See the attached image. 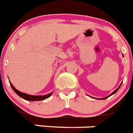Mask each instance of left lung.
Here are the masks:
<instances>
[{
    "instance_id": "left-lung-1",
    "label": "left lung",
    "mask_w": 133,
    "mask_h": 133,
    "mask_svg": "<svg viewBox=\"0 0 133 133\" xmlns=\"http://www.w3.org/2000/svg\"><path fill=\"white\" fill-rule=\"evenodd\" d=\"M121 85H122V83H121V85H120V86H119V87H118L117 89H116V90L114 91H113V92H112V94H110V95H109V96H107V97H104V98H101V99H106V98H108V97H110V96H112V95H113V94H115V93L116 92V91H117L118 90V89H119V88H120V87H121Z\"/></svg>"
}]
</instances>
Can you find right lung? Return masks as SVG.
I'll return each mask as SVG.
<instances>
[{
	"label": "right lung",
	"instance_id": "obj_1",
	"mask_svg": "<svg viewBox=\"0 0 133 133\" xmlns=\"http://www.w3.org/2000/svg\"><path fill=\"white\" fill-rule=\"evenodd\" d=\"M10 85H11L12 89H13L15 92L17 94L18 96H20L21 98L25 99V100L28 101H40V100H44L45 99H47L52 94V93H50V94H48L47 95H45V96H31V95H29V94H25V93H22L21 91H18L17 89H16L15 88V87L12 85L11 82H10Z\"/></svg>",
	"mask_w": 133,
	"mask_h": 133
}]
</instances>
